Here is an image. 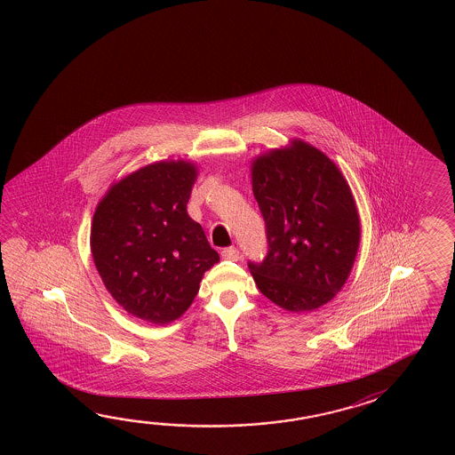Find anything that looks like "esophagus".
I'll list each match as a JSON object with an SVG mask.
<instances>
[{
  "mask_svg": "<svg viewBox=\"0 0 455 455\" xmlns=\"http://www.w3.org/2000/svg\"><path fill=\"white\" fill-rule=\"evenodd\" d=\"M222 258L225 260H238L242 258V254L236 248H227L222 251Z\"/></svg>",
  "mask_w": 455,
  "mask_h": 455,
  "instance_id": "obj_1",
  "label": "esophagus"
}]
</instances>
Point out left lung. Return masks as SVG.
Segmentation results:
<instances>
[{"label":"left lung","instance_id":"obj_1","mask_svg":"<svg viewBox=\"0 0 455 455\" xmlns=\"http://www.w3.org/2000/svg\"><path fill=\"white\" fill-rule=\"evenodd\" d=\"M251 181L269 243L266 259L248 264L260 293L290 313L329 303L350 275L362 240L342 172L319 148L291 140L252 160Z\"/></svg>","mask_w":455,"mask_h":455}]
</instances>
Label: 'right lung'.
I'll return each mask as SVG.
<instances>
[{
    "instance_id": "add662e5",
    "label": "right lung",
    "mask_w": 455,
    "mask_h": 455,
    "mask_svg": "<svg viewBox=\"0 0 455 455\" xmlns=\"http://www.w3.org/2000/svg\"><path fill=\"white\" fill-rule=\"evenodd\" d=\"M197 167L162 160L113 183L93 212L91 251L107 290L128 315L156 325L191 307L219 262L186 211Z\"/></svg>"
}]
</instances>
